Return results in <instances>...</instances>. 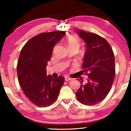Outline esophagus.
Instances as JSON below:
<instances>
[{
    "label": "esophagus",
    "instance_id": "34e87169",
    "mask_svg": "<svg viewBox=\"0 0 131 131\" xmlns=\"http://www.w3.org/2000/svg\"><path fill=\"white\" fill-rule=\"evenodd\" d=\"M71 79H72V78H70V77H68V76L65 77V80H66V81H69V80H70Z\"/></svg>",
    "mask_w": 131,
    "mask_h": 131
}]
</instances>
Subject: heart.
Wrapping results in <instances>:
<instances>
[{
  "label": "heart",
  "mask_w": 131,
  "mask_h": 131,
  "mask_svg": "<svg viewBox=\"0 0 131 131\" xmlns=\"http://www.w3.org/2000/svg\"><path fill=\"white\" fill-rule=\"evenodd\" d=\"M66 44L67 48H76L79 49L80 47V42L79 39L76 36H70L66 40Z\"/></svg>",
  "instance_id": "b5f03b06"
}]
</instances>
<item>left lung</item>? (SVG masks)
I'll return each mask as SVG.
<instances>
[{"label": "left lung", "mask_w": 131, "mask_h": 131, "mask_svg": "<svg viewBox=\"0 0 131 131\" xmlns=\"http://www.w3.org/2000/svg\"><path fill=\"white\" fill-rule=\"evenodd\" d=\"M75 31L86 43L82 69L89 77L85 85L82 82L76 96L82 104L93 105L103 101L112 86L115 78L114 53L108 42L100 36L82 30Z\"/></svg>", "instance_id": "obj_1"}]
</instances>
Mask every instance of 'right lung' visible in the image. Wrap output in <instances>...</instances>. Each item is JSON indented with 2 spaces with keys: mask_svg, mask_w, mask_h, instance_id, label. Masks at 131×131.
I'll return each instance as SVG.
<instances>
[{
  "mask_svg": "<svg viewBox=\"0 0 131 131\" xmlns=\"http://www.w3.org/2000/svg\"><path fill=\"white\" fill-rule=\"evenodd\" d=\"M64 31L43 33L32 37L21 49L17 64L19 85L26 97L40 107L51 105L58 97L64 78L53 79L46 67L53 46L61 40Z\"/></svg>",
  "mask_w": 131,
  "mask_h": 131,
  "instance_id": "1",
  "label": "right lung"
}]
</instances>
